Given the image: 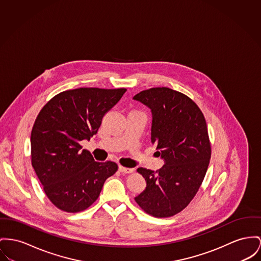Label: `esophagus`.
Segmentation results:
<instances>
[{"mask_svg":"<svg viewBox=\"0 0 261 261\" xmlns=\"http://www.w3.org/2000/svg\"><path fill=\"white\" fill-rule=\"evenodd\" d=\"M119 170H120L122 173H133V172H134V169H132V168H126V167H123V166H119Z\"/></svg>","mask_w":261,"mask_h":261,"instance_id":"obj_1","label":"esophagus"}]
</instances>
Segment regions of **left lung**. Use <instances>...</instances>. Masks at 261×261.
I'll return each instance as SVG.
<instances>
[{"instance_id":"1","label":"left lung","mask_w":261,"mask_h":261,"mask_svg":"<svg viewBox=\"0 0 261 261\" xmlns=\"http://www.w3.org/2000/svg\"><path fill=\"white\" fill-rule=\"evenodd\" d=\"M134 100L151 110V142L164 159L155 172L138 168L146 188L135 200L150 216L172 217L189 205L207 172L212 152L207 122L193 100L170 88L144 90Z\"/></svg>"}]
</instances>
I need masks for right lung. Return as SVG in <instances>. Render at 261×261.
<instances>
[{"instance_id":"add662e5","label":"right lung","mask_w":261,"mask_h":261,"mask_svg":"<svg viewBox=\"0 0 261 261\" xmlns=\"http://www.w3.org/2000/svg\"><path fill=\"white\" fill-rule=\"evenodd\" d=\"M126 89L78 88L54 96L40 110L32 129V165L55 207L78 213L99 197L117 172L113 161L98 162L80 141L97 134L102 119Z\"/></svg>"}]
</instances>
